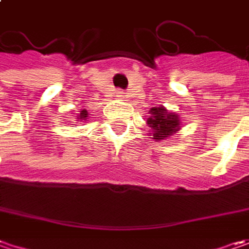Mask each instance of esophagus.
<instances>
[{
    "instance_id": "34e87169",
    "label": "esophagus",
    "mask_w": 249,
    "mask_h": 249,
    "mask_svg": "<svg viewBox=\"0 0 249 249\" xmlns=\"http://www.w3.org/2000/svg\"><path fill=\"white\" fill-rule=\"evenodd\" d=\"M116 98L118 99H124L126 98V93L123 92V91H116Z\"/></svg>"
}]
</instances>
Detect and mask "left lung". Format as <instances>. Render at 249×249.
I'll list each match as a JSON object with an SVG mask.
<instances>
[{
	"mask_svg": "<svg viewBox=\"0 0 249 249\" xmlns=\"http://www.w3.org/2000/svg\"><path fill=\"white\" fill-rule=\"evenodd\" d=\"M147 124L148 127H151V134L156 142L167 140L180 129L179 116L175 113H169L164 106L151 107Z\"/></svg>",
	"mask_w": 249,
	"mask_h": 249,
	"instance_id": "1",
	"label": "left lung"
}]
</instances>
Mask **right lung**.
<instances>
[{
	"label": "right lung",
	"instance_id": "1",
	"mask_svg": "<svg viewBox=\"0 0 249 249\" xmlns=\"http://www.w3.org/2000/svg\"><path fill=\"white\" fill-rule=\"evenodd\" d=\"M88 119V112L87 110H81V113L77 116V120H80V122H85Z\"/></svg>",
	"mask_w": 249,
	"mask_h": 249
}]
</instances>
